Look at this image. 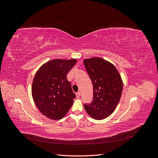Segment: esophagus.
Masks as SVG:
<instances>
[{"mask_svg": "<svg viewBox=\"0 0 158 158\" xmlns=\"http://www.w3.org/2000/svg\"><path fill=\"white\" fill-rule=\"evenodd\" d=\"M76 98H79L80 97V92H78L77 93H76Z\"/></svg>", "mask_w": 158, "mask_h": 158, "instance_id": "1", "label": "esophagus"}]
</instances>
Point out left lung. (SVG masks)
Instances as JSON below:
<instances>
[{
	"label": "left lung",
	"mask_w": 158,
	"mask_h": 158,
	"mask_svg": "<svg viewBox=\"0 0 158 158\" xmlns=\"http://www.w3.org/2000/svg\"><path fill=\"white\" fill-rule=\"evenodd\" d=\"M84 64L93 84V100L84 103L85 111L93 118L102 120L109 116L120 100L123 82L114 66L103 59H85Z\"/></svg>",
	"instance_id": "left-lung-1"
}]
</instances>
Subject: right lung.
<instances>
[{
    "instance_id": "1",
    "label": "right lung",
    "mask_w": 158,
    "mask_h": 158,
    "mask_svg": "<svg viewBox=\"0 0 158 158\" xmlns=\"http://www.w3.org/2000/svg\"><path fill=\"white\" fill-rule=\"evenodd\" d=\"M76 59H55L43 65L32 84V96L37 107L47 117L63 118L73 104L76 95L66 75L76 63Z\"/></svg>"
}]
</instances>
